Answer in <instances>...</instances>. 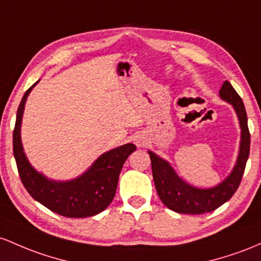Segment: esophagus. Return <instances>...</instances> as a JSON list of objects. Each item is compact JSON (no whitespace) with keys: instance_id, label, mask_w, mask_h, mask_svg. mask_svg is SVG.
<instances>
[{"instance_id":"obj_1","label":"esophagus","mask_w":261,"mask_h":261,"mask_svg":"<svg viewBox=\"0 0 261 261\" xmlns=\"http://www.w3.org/2000/svg\"><path fill=\"white\" fill-rule=\"evenodd\" d=\"M134 143H136L137 146H144L146 144L145 137L142 136V134H137V136L134 137Z\"/></svg>"}]
</instances>
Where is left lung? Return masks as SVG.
Returning <instances> with one entry per match:
<instances>
[{"label":"left lung","instance_id":"obj_1","mask_svg":"<svg viewBox=\"0 0 261 261\" xmlns=\"http://www.w3.org/2000/svg\"><path fill=\"white\" fill-rule=\"evenodd\" d=\"M219 97L230 103L238 116L241 124V146L238 159L225 180L212 189H197L185 182L172 169V166L149 150L151 160L153 178L160 200L168 208L185 215H202L212 212L229 200L241 185L245 165L250 150V133L248 128V117L241 96L228 81H224L219 90Z\"/></svg>","mask_w":261,"mask_h":261}]
</instances>
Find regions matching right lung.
I'll list each match as a JSON object with an SVG mask.
<instances>
[{"label":"right lung","mask_w":261,"mask_h":261,"mask_svg":"<svg viewBox=\"0 0 261 261\" xmlns=\"http://www.w3.org/2000/svg\"><path fill=\"white\" fill-rule=\"evenodd\" d=\"M37 84L38 81L23 96L13 130V154L22 184L34 200L64 217L84 218L97 215L112 202L123 164L137 146L128 143L102 154L87 171L70 181L46 178L29 164L20 140V124L25 101Z\"/></svg>","instance_id":"right-lung-1"}]
</instances>
